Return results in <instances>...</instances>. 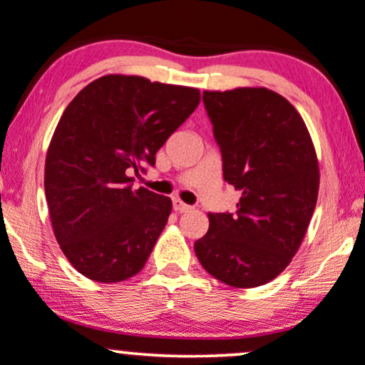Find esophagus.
<instances>
[{
    "label": "esophagus",
    "instance_id": "1",
    "mask_svg": "<svg viewBox=\"0 0 365 365\" xmlns=\"http://www.w3.org/2000/svg\"><path fill=\"white\" fill-rule=\"evenodd\" d=\"M173 207H175L176 213H189V211L192 210V206H189V204H185V202H182L180 199H175Z\"/></svg>",
    "mask_w": 365,
    "mask_h": 365
}]
</instances>
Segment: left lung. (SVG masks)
<instances>
[{
    "label": "left lung",
    "mask_w": 365,
    "mask_h": 365,
    "mask_svg": "<svg viewBox=\"0 0 365 365\" xmlns=\"http://www.w3.org/2000/svg\"><path fill=\"white\" fill-rule=\"evenodd\" d=\"M235 213H210L195 241L204 270L232 287L270 282L298 253L319 195V161L299 112L268 88L204 91Z\"/></svg>",
    "instance_id": "1"
}]
</instances>
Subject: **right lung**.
Wrapping results in <instances>:
<instances>
[{"instance_id": "add662e5", "label": "right lung", "mask_w": 365, "mask_h": 365, "mask_svg": "<svg viewBox=\"0 0 365 365\" xmlns=\"http://www.w3.org/2000/svg\"><path fill=\"white\" fill-rule=\"evenodd\" d=\"M201 102L197 88L107 74L83 88L55 128L45 163L53 234L71 265L97 282L142 270L171 213V199L131 173L155 154Z\"/></svg>"}]
</instances>
